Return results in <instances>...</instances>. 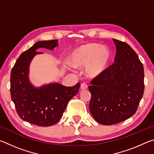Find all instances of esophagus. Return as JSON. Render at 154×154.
Returning <instances> with one entry per match:
<instances>
[{
	"mask_svg": "<svg viewBox=\"0 0 154 154\" xmlns=\"http://www.w3.org/2000/svg\"><path fill=\"white\" fill-rule=\"evenodd\" d=\"M80 89L82 90H87L88 89V85L86 83H83L81 84V86H80Z\"/></svg>",
	"mask_w": 154,
	"mask_h": 154,
	"instance_id": "esophagus-1",
	"label": "esophagus"
}]
</instances>
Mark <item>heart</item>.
I'll return each mask as SVG.
<instances>
[{
  "label": "heart",
  "instance_id": "heart-1",
  "mask_svg": "<svg viewBox=\"0 0 154 154\" xmlns=\"http://www.w3.org/2000/svg\"><path fill=\"white\" fill-rule=\"evenodd\" d=\"M111 51L106 46L89 43L75 49L69 56V63L75 68L85 67L88 77H96L105 71L111 60Z\"/></svg>",
  "mask_w": 154,
  "mask_h": 154
}]
</instances>
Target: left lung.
Here are the masks:
<instances>
[{"mask_svg": "<svg viewBox=\"0 0 154 154\" xmlns=\"http://www.w3.org/2000/svg\"><path fill=\"white\" fill-rule=\"evenodd\" d=\"M114 63L91 81L90 111L103 125H113L136 113L144 92V69L128 44L113 39Z\"/></svg>", "mask_w": 154, "mask_h": 154, "instance_id": "8db88e82", "label": "left lung"}]
</instances>
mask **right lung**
Here are the masks:
<instances>
[{
	"label": "right lung",
	"instance_id": "add662e5",
	"mask_svg": "<svg viewBox=\"0 0 154 154\" xmlns=\"http://www.w3.org/2000/svg\"><path fill=\"white\" fill-rule=\"evenodd\" d=\"M58 45V40L43 41L21 54L11 72V96L21 119L39 126H49L61 119L68 103L79 92L80 83L66 87L58 83H49L40 88L31 84L28 78L29 65L36 54V50L46 48L53 50Z\"/></svg>",
	"mask_w": 154,
	"mask_h": 154
}]
</instances>
